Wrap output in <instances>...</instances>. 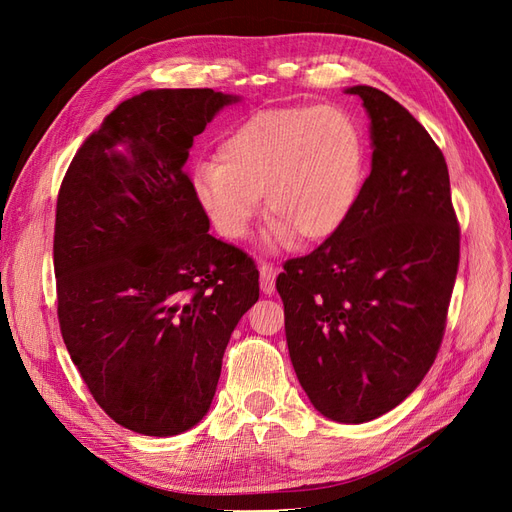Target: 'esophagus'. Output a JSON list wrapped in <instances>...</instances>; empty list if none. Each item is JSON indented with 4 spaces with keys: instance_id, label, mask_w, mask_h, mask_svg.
Wrapping results in <instances>:
<instances>
[{
    "instance_id": "1",
    "label": "esophagus",
    "mask_w": 512,
    "mask_h": 512,
    "mask_svg": "<svg viewBox=\"0 0 512 512\" xmlns=\"http://www.w3.org/2000/svg\"><path fill=\"white\" fill-rule=\"evenodd\" d=\"M260 290L265 294H271L275 290V277H277V267H273L271 262L260 260Z\"/></svg>"
}]
</instances>
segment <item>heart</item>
<instances>
[{"instance_id": "b5f03b06", "label": "heart", "mask_w": 512, "mask_h": 512, "mask_svg": "<svg viewBox=\"0 0 512 512\" xmlns=\"http://www.w3.org/2000/svg\"><path fill=\"white\" fill-rule=\"evenodd\" d=\"M363 141L356 123L335 106H292L245 119L218 147V160L192 170L198 207L218 235L241 241L260 213L273 241L329 239L359 198Z\"/></svg>"}]
</instances>
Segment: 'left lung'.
<instances>
[{"label": "left lung", "mask_w": 512, "mask_h": 512, "mask_svg": "<svg viewBox=\"0 0 512 512\" xmlns=\"http://www.w3.org/2000/svg\"><path fill=\"white\" fill-rule=\"evenodd\" d=\"M371 119V173L348 220L275 288L286 342L314 408L367 423L404 401L433 365L459 267V222L440 147L404 106L350 87Z\"/></svg>", "instance_id": "8db88e82"}]
</instances>
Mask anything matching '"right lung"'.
<instances>
[{"label": "right lung", "mask_w": 512, "mask_h": 512, "mask_svg": "<svg viewBox=\"0 0 512 512\" xmlns=\"http://www.w3.org/2000/svg\"><path fill=\"white\" fill-rule=\"evenodd\" d=\"M237 100L143 91L85 138L59 188L61 337L98 406L145 436L207 414L228 339L258 301L254 258L209 235L183 170L194 136Z\"/></svg>", "instance_id": "add662e5"}]
</instances>
